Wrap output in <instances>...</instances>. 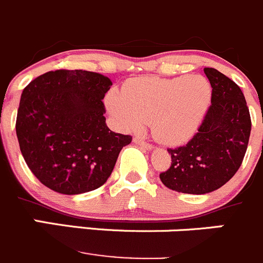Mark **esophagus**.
I'll use <instances>...</instances> for the list:
<instances>
[{
    "instance_id": "1",
    "label": "esophagus",
    "mask_w": 263,
    "mask_h": 263,
    "mask_svg": "<svg viewBox=\"0 0 263 263\" xmlns=\"http://www.w3.org/2000/svg\"><path fill=\"white\" fill-rule=\"evenodd\" d=\"M134 142H135V144L140 145V146L144 147V149H146V150H152L153 149V145H150V144H147V142L142 141V140L139 139V137H135Z\"/></svg>"
}]
</instances>
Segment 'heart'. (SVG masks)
<instances>
[{
  "label": "heart",
  "mask_w": 263,
  "mask_h": 263,
  "mask_svg": "<svg viewBox=\"0 0 263 263\" xmlns=\"http://www.w3.org/2000/svg\"><path fill=\"white\" fill-rule=\"evenodd\" d=\"M212 99V87L205 78H136L124 93L111 91L106 108L119 126L140 131L152 124L153 136L170 146L183 144L196 134Z\"/></svg>",
  "instance_id": "b5f03b06"
}]
</instances>
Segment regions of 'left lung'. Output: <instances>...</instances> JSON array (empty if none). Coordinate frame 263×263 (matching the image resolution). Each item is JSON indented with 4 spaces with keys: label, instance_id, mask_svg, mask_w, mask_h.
Masks as SVG:
<instances>
[{
    "label": "left lung",
    "instance_id": "8db88e82",
    "mask_svg": "<svg viewBox=\"0 0 263 263\" xmlns=\"http://www.w3.org/2000/svg\"><path fill=\"white\" fill-rule=\"evenodd\" d=\"M212 86L211 106L193 139L168 149L171 167L160 181L171 190L207 194L225 185L240 167L251 135V116L240 87L213 68H204Z\"/></svg>",
    "mask_w": 263,
    "mask_h": 263
}]
</instances>
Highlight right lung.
I'll use <instances>...</instances> for the list:
<instances>
[{
	"label": "right lung",
	"mask_w": 263,
	"mask_h": 263,
	"mask_svg": "<svg viewBox=\"0 0 263 263\" xmlns=\"http://www.w3.org/2000/svg\"><path fill=\"white\" fill-rule=\"evenodd\" d=\"M113 85L87 70H55L23 90L16 117L20 152L33 175L56 193L100 187L113 172L129 135L105 123L103 99Z\"/></svg>",
	"instance_id": "obj_1"
}]
</instances>
